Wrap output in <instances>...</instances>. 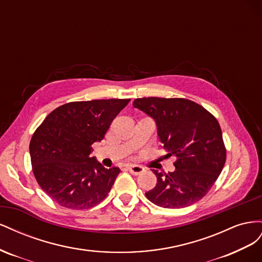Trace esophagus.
Segmentation results:
<instances>
[{
  "label": "esophagus",
  "mask_w": 262,
  "mask_h": 262,
  "mask_svg": "<svg viewBox=\"0 0 262 262\" xmlns=\"http://www.w3.org/2000/svg\"><path fill=\"white\" fill-rule=\"evenodd\" d=\"M124 167L128 169L131 173H133V175H140V173H142L145 170L143 166L136 165V164H126V165H124Z\"/></svg>",
  "instance_id": "34e87169"
}]
</instances>
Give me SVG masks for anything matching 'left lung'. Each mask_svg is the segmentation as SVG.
<instances>
[{
  "label": "left lung",
  "instance_id": "obj_1",
  "mask_svg": "<svg viewBox=\"0 0 262 262\" xmlns=\"http://www.w3.org/2000/svg\"><path fill=\"white\" fill-rule=\"evenodd\" d=\"M134 108L152 117L157 134L175 156L176 169L162 173L153 169L156 186L145 192L158 207H189L209 192L226 161V148L216 118L196 102L186 98L143 97L133 101Z\"/></svg>",
  "mask_w": 262,
  "mask_h": 262
}]
</instances>
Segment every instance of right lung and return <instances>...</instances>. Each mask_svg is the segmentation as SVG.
<instances>
[{
  "instance_id": "right-lung-1",
  "label": "right lung",
  "mask_w": 262,
  "mask_h": 262,
  "mask_svg": "<svg viewBox=\"0 0 262 262\" xmlns=\"http://www.w3.org/2000/svg\"><path fill=\"white\" fill-rule=\"evenodd\" d=\"M130 99L72 101L55 108L31 137L29 153L38 185L51 199L72 210L100 203L120 172L92 157V145L105 138Z\"/></svg>"
}]
</instances>
